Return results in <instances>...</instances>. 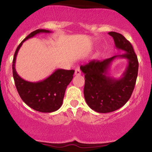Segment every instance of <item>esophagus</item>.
Listing matches in <instances>:
<instances>
[{
  "instance_id": "34e87169",
  "label": "esophagus",
  "mask_w": 152,
  "mask_h": 152,
  "mask_svg": "<svg viewBox=\"0 0 152 152\" xmlns=\"http://www.w3.org/2000/svg\"><path fill=\"white\" fill-rule=\"evenodd\" d=\"M81 74V71L79 69H76V70H75V75H76V76H79V75Z\"/></svg>"
}]
</instances>
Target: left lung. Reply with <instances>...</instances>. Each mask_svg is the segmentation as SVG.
I'll return each instance as SVG.
<instances>
[{"label":"left lung","mask_w":152,"mask_h":152,"mask_svg":"<svg viewBox=\"0 0 152 152\" xmlns=\"http://www.w3.org/2000/svg\"><path fill=\"white\" fill-rule=\"evenodd\" d=\"M117 49L126 53L103 61H91L80 66L84 74L83 94L86 104L99 113H109L122 107L128 102L136 84L139 62L132 44L123 35L109 32ZM116 58H125L128 66L121 77L114 79L108 76L111 62Z\"/></svg>","instance_id":"obj_1"}]
</instances>
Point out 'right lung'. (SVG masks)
<instances>
[{"mask_svg":"<svg viewBox=\"0 0 152 152\" xmlns=\"http://www.w3.org/2000/svg\"><path fill=\"white\" fill-rule=\"evenodd\" d=\"M41 33L49 34L51 31L38 29L24 38L15 50L12 69L15 87L22 100L36 111L50 113L57 111L61 106L66 89L72 80L74 70L56 69L50 76L43 81L30 82L23 79L17 74L15 68L17 54L23 43Z\"/></svg>","mask_w":152,"mask_h":152,"instance_id":"obj_1","label":"right lung"}]
</instances>
